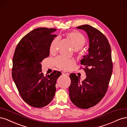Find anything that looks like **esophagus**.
Segmentation results:
<instances>
[{"mask_svg": "<svg viewBox=\"0 0 127 127\" xmlns=\"http://www.w3.org/2000/svg\"><path fill=\"white\" fill-rule=\"evenodd\" d=\"M62 74H63V75H67V76H68L69 75V73H68V72H66V71H63V72H62Z\"/></svg>", "mask_w": 127, "mask_h": 127, "instance_id": "esophagus-1", "label": "esophagus"}]
</instances>
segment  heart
Listing matches in <instances>:
<instances>
[{
  "label": "heart",
  "instance_id": "obj_1",
  "mask_svg": "<svg viewBox=\"0 0 127 127\" xmlns=\"http://www.w3.org/2000/svg\"><path fill=\"white\" fill-rule=\"evenodd\" d=\"M68 37L69 38L74 45L75 49L78 50L82 48L86 43L85 37L82 34L78 32H72L67 34ZM59 38H56L52 42L51 45V49L54 50L56 49ZM55 63L57 66L59 68L64 70H68L71 68L74 64V61L64 56H59L55 59Z\"/></svg>",
  "mask_w": 127,
  "mask_h": 127
}]
</instances>
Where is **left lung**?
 Segmentation results:
<instances>
[{"mask_svg":"<svg viewBox=\"0 0 127 127\" xmlns=\"http://www.w3.org/2000/svg\"><path fill=\"white\" fill-rule=\"evenodd\" d=\"M76 28L85 31L89 39L88 54L80 60L85 67L83 69L86 78L80 83L79 77L71 74L69 92L75 105L86 109L96 105L104 96L112 75L113 63L110 45L102 32L87 24Z\"/></svg>","mask_w":127,"mask_h":127,"instance_id":"left-lung-1","label":"left lung"}]
</instances>
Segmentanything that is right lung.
Returning a JSON list of instances; mask_svg holds the SVG:
<instances>
[{"label":"right lung","mask_w":127,"mask_h":127,"mask_svg":"<svg viewBox=\"0 0 127 127\" xmlns=\"http://www.w3.org/2000/svg\"><path fill=\"white\" fill-rule=\"evenodd\" d=\"M56 29L39 28L32 30L19 42L13 59L12 77L23 99L34 107H42L55 96L60 71L44 76L41 63L48 57Z\"/></svg>","instance_id":"add662e5"}]
</instances>
